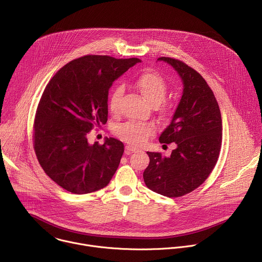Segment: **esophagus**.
Wrapping results in <instances>:
<instances>
[{"instance_id":"esophagus-1","label":"esophagus","mask_w":262,"mask_h":262,"mask_svg":"<svg viewBox=\"0 0 262 262\" xmlns=\"http://www.w3.org/2000/svg\"><path fill=\"white\" fill-rule=\"evenodd\" d=\"M139 150V148L136 147V146H132V145H126L125 146V154H130V152H134V151H137Z\"/></svg>"}]
</instances>
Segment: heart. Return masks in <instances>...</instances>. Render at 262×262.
Returning a JSON list of instances; mask_svg holds the SVG:
<instances>
[{
    "instance_id": "obj_1",
    "label": "heart",
    "mask_w": 262,
    "mask_h": 262,
    "mask_svg": "<svg viewBox=\"0 0 262 262\" xmlns=\"http://www.w3.org/2000/svg\"><path fill=\"white\" fill-rule=\"evenodd\" d=\"M136 87L146 100L152 105L162 103L167 94V84L165 80L157 72H145L137 79ZM123 90L121 87L116 88L110 97V110L117 113L120 110V101ZM164 110H167L166 107ZM116 135L130 144H142L147 138L156 132L151 123L144 122H126L116 127Z\"/></svg>"
}]
</instances>
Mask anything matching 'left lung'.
I'll return each instance as SVG.
<instances>
[{
	"label": "left lung",
	"mask_w": 262,
	"mask_h": 262,
	"mask_svg": "<svg viewBox=\"0 0 262 262\" xmlns=\"http://www.w3.org/2000/svg\"><path fill=\"white\" fill-rule=\"evenodd\" d=\"M181 79L183 89L161 143H174L171 156L147 152L143 173L148 189L167 197H181L200 186L214 168L222 144V117L213 92L201 74L179 60L161 57Z\"/></svg>",
	"instance_id": "8db88e82"
}]
</instances>
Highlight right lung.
<instances>
[{
    "instance_id": "right-lung-1",
    "label": "right lung",
    "mask_w": 262,
    "mask_h": 262,
    "mask_svg": "<svg viewBox=\"0 0 262 262\" xmlns=\"http://www.w3.org/2000/svg\"><path fill=\"white\" fill-rule=\"evenodd\" d=\"M138 58L85 56L64 65L49 82L36 111L34 149L48 176L72 194L106 186L124 145L110 138L90 144L88 133L107 120L108 90Z\"/></svg>"
}]
</instances>
